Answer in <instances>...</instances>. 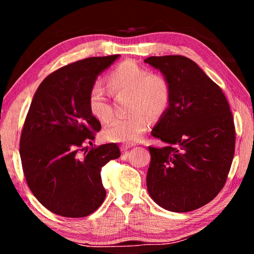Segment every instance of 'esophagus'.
<instances>
[{"label":"esophagus","instance_id":"obj_1","mask_svg":"<svg viewBox=\"0 0 254 254\" xmlns=\"http://www.w3.org/2000/svg\"><path fill=\"white\" fill-rule=\"evenodd\" d=\"M133 147V145L132 144H123L122 145V147H121V150H122V151L123 152H126V153H127V151H128V150H130L131 148Z\"/></svg>","mask_w":254,"mask_h":254}]
</instances>
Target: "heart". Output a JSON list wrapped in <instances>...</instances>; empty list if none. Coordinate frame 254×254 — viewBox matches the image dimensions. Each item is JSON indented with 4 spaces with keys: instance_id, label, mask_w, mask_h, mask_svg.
<instances>
[{
    "instance_id": "heart-1",
    "label": "heart",
    "mask_w": 254,
    "mask_h": 254,
    "mask_svg": "<svg viewBox=\"0 0 254 254\" xmlns=\"http://www.w3.org/2000/svg\"><path fill=\"white\" fill-rule=\"evenodd\" d=\"M105 83L111 93L128 92L127 110L130 114L114 119L103 131L109 142L134 143L149 127V114L158 118L166 111L170 102V86L165 77L150 74L148 69L132 60L119 64L106 76ZM87 107L97 121L105 123L112 117L110 98L100 85L92 87L88 94Z\"/></svg>"
}]
</instances>
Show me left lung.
<instances>
[{
    "label": "left lung",
    "instance_id": "8db88e82",
    "mask_svg": "<svg viewBox=\"0 0 254 254\" xmlns=\"http://www.w3.org/2000/svg\"><path fill=\"white\" fill-rule=\"evenodd\" d=\"M170 86V102L151 134L166 145L149 147L148 192L170 212L209 203L224 186L235 147V128L222 89L184 56L144 60Z\"/></svg>",
    "mask_w": 254,
    "mask_h": 254
}]
</instances>
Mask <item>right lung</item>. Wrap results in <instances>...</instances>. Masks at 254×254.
Returning <instances> with one entry per match:
<instances>
[{
	"instance_id": "add662e5",
	"label": "right lung",
	"mask_w": 254,
	"mask_h": 254,
	"mask_svg": "<svg viewBox=\"0 0 254 254\" xmlns=\"http://www.w3.org/2000/svg\"><path fill=\"white\" fill-rule=\"evenodd\" d=\"M118 58H86L60 68L44 79L32 98L20 139L23 173L34 197L60 216H87L105 199L102 167L121 156L119 147L103 144L85 158L79 151L101 130L88 111L89 91Z\"/></svg>"
}]
</instances>
